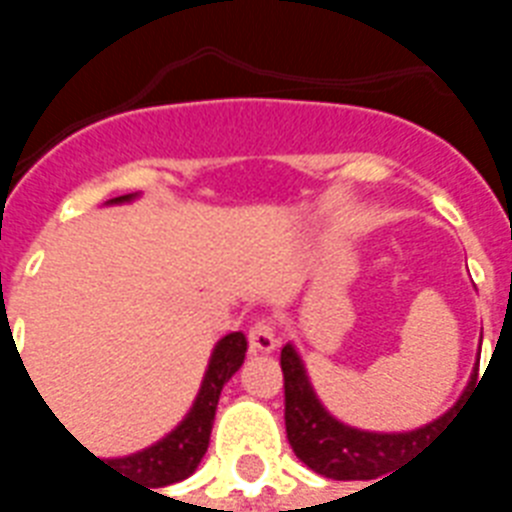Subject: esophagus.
<instances>
[{
    "mask_svg": "<svg viewBox=\"0 0 512 512\" xmlns=\"http://www.w3.org/2000/svg\"><path fill=\"white\" fill-rule=\"evenodd\" d=\"M277 345V323L271 321V318H257V321L252 323V329H249V348H252V351H260V354H268V351H274Z\"/></svg>",
    "mask_w": 512,
    "mask_h": 512,
    "instance_id": "34e87169",
    "label": "esophagus"
}]
</instances>
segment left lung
<instances>
[{"instance_id":"8db88e82","label":"left lung","mask_w":512,"mask_h":512,"mask_svg":"<svg viewBox=\"0 0 512 512\" xmlns=\"http://www.w3.org/2000/svg\"><path fill=\"white\" fill-rule=\"evenodd\" d=\"M282 376H285V430L296 458L310 466L312 472L332 477V480H376L408 452H417L428 436L458 411L463 397L469 395L477 384V370L458 406L450 408L444 417L430 422L425 428L408 430V433H370V430L348 428L321 406V400L312 392L307 370L301 365L293 345L282 348L279 356ZM381 483V480H378ZM376 485V483H373Z\"/></svg>"}]
</instances>
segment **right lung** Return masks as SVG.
<instances>
[{"mask_svg": "<svg viewBox=\"0 0 512 512\" xmlns=\"http://www.w3.org/2000/svg\"><path fill=\"white\" fill-rule=\"evenodd\" d=\"M131 197L134 194H123V197H115L112 202H128ZM244 356V334L233 332L222 337L219 345L213 348L211 365H208V373L202 378L200 395H197L194 406H191V411L186 414V419L180 422L178 428L172 430L169 436H164L161 441H156L153 447H147V450L106 463L117 466L115 472H123V477H128V480L147 483L150 488H164V485L186 480L197 469V463L202 461L205 450H208L213 417H216L222 386L235 376L238 367L244 365Z\"/></svg>", "mask_w": 512, "mask_h": 512, "instance_id": "obj_1", "label": "right lung"}]
</instances>
